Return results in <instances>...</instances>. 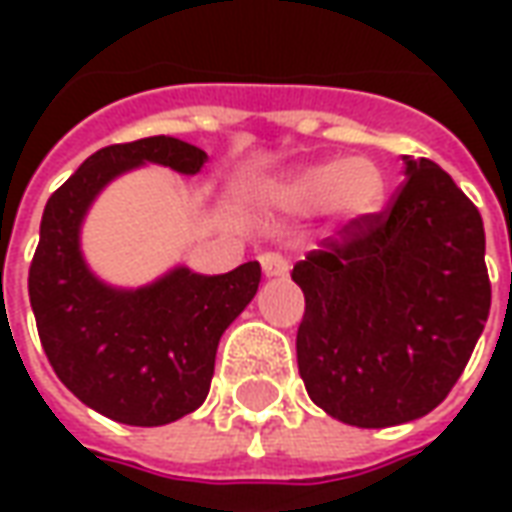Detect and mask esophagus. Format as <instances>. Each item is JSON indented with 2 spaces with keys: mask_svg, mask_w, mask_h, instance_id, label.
Segmentation results:
<instances>
[{
  "mask_svg": "<svg viewBox=\"0 0 512 512\" xmlns=\"http://www.w3.org/2000/svg\"><path fill=\"white\" fill-rule=\"evenodd\" d=\"M260 266H263L266 277H285L288 274V260L279 252H263L260 255Z\"/></svg>",
  "mask_w": 512,
  "mask_h": 512,
  "instance_id": "1",
  "label": "esophagus"
}]
</instances>
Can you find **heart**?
Listing matches in <instances>:
<instances>
[{
	"mask_svg": "<svg viewBox=\"0 0 512 512\" xmlns=\"http://www.w3.org/2000/svg\"><path fill=\"white\" fill-rule=\"evenodd\" d=\"M384 197V178L373 161L365 158H334L315 167L301 169L299 175L282 186V202L293 211L312 213L326 205H340L348 213L376 211Z\"/></svg>",
	"mask_w": 512,
	"mask_h": 512,
	"instance_id": "1",
	"label": "heart"
}]
</instances>
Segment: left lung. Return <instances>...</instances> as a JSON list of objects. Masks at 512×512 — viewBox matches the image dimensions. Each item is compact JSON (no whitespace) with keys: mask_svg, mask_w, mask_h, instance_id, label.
I'll list each match as a JSON object with an SVG mask.
<instances>
[{"mask_svg":"<svg viewBox=\"0 0 512 512\" xmlns=\"http://www.w3.org/2000/svg\"><path fill=\"white\" fill-rule=\"evenodd\" d=\"M403 164L384 211L348 219L290 271L304 290L296 356L307 395L356 428L439 406L491 310L480 211L430 158Z\"/></svg>","mask_w":512,"mask_h":512,"instance_id":"8db88e82","label":"left lung"}]
</instances>
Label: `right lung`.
Here are the masks:
<instances>
[{"mask_svg": "<svg viewBox=\"0 0 512 512\" xmlns=\"http://www.w3.org/2000/svg\"><path fill=\"white\" fill-rule=\"evenodd\" d=\"M145 161L194 175L208 156L172 136L93 153L46 202L29 304L49 365L84 406L123 425L156 428L208 397L219 337L255 299L260 263L219 277L175 268L139 290L98 282L79 252V224L109 180Z\"/></svg>", "mask_w": 512, "mask_h": 512, "instance_id": "obj_1", "label": "right lung"}]
</instances>
